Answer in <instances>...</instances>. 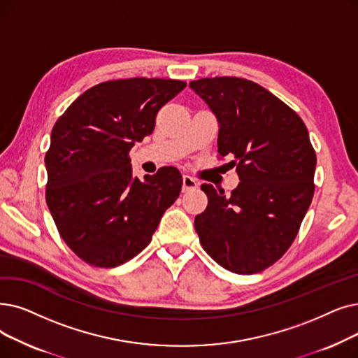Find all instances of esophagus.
Listing matches in <instances>:
<instances>
[{
    "instance_id": "1",
    "label": "esophagus",
    "mask_w": 358,
    "mask_h": 358,
    "mask_svg": "<svg viewBox=\"0 0 358 358\" xmlns=\"http://www.w3.org/2000/svg\"><path fill=\"white\" fill-rule=\"evenodd\" d=\"M199 182L192 178L190 176H182V192H190V190H194L197 189Z\"/></svg>"
}]
</instances>
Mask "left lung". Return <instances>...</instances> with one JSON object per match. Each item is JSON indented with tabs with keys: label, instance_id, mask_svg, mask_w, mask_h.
I'll use <instances>...</instances> for the list:
<instances>
[{
	"label": "left lung",
	"instance_id": "1",
	"mask_svg": "<svg viewBox=\"0 0 358 358\" xmlns=\"http://www.w3.org/2000/svg\"><path fill=\"white\" fill-rule=\"evenodd\" d=\"M220 126L217 152L240 182L225 196L203 184L194 228L205 252L240 275L265 271L288 250L315 193L316 153L303 120L265 87L238 77L190 82Z\"/></svg>",
	"mask_w": 358,
	"mask_h": 358
}]
</instances>
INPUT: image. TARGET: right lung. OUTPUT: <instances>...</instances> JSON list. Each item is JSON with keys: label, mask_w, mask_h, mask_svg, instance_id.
I'll return each mask as SVG.
<instances>
[{"label": "right lung", "mask_w": 358, "mask_h": 358, "mask_svg": "<svg viewBox=\"0 0 358 358\" xmlns=\"http://www.w3.org/2000/svg\"><path fill=\"white\" fill-rule=\"evenodd\" d=\"M184 82L134 77L87 89L61 115L45 155L46 205L59 236L92 266L115 268L150 243L180 196L174 166L138 180L129 152L152 134Z\"/></svg>", "instance_id": "right-lung-1"}]
</instances>
